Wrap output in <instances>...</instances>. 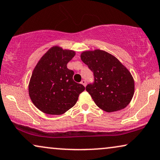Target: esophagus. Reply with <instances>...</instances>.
<instances>
[{"mask_svg":"<svg viewBox=\"0 0 160 160\" xmlns=\"http://www.w3.org/2000/svg\"><path fill=\"white\" fill-rule=\"evenodd\" d=\"M81 83H82V84L83 85H84V87L86 86V84H87V82H86V81H85L84 79H83V80L82 81V82H81Z\"/></svg>","mask_w":160,"mask_h":160,"instance_id":"1","label":"esophagus"}]
</instances>
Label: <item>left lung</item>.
<instances>
[{
    "label": "left lung",
    "mask_w": 160,
    "mask_h": 160,
    "mask_svg": "<svg viewBox=\"0 0 160 160\" xmlns=\"http://www.w3.org/2000/svg\"><path fill=\"white\" fill-rule=\"evenodd\" d=\"M81 59L93 72L94 82L87 85L86 90L95 104L107 112L124 109L134 92L133 77L125 66L101 50L84 51Z\"/></svg>",
    "instance_id": "8db88e82"
}]
</instances>
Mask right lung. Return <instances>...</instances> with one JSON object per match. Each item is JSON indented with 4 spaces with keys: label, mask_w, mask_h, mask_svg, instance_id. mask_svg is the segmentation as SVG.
<instances>
[{
    "label": "right lung",
    "mask_w": 160,
    "mask_h": 160,
    "mask_svg": "<svg viewBox=\"0 0 160 160\" xmlns=\"http://www.w3.org/2000/svg\"><path fill=\"white\" fill-rule=\"evenodd\" d=\"M75 54L73 51L53 47L33 70L28 86L29 96L35 107L44 113H65L76 104L78 95L85 90L82 84L74 82L73 70L67 68Z\"/></svg>",
    "instance_id": "obj_1"
}]
</instances>
